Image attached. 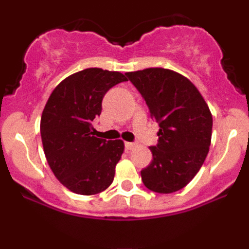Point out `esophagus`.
<instances>
[{"instance_id":"34e87169","label":"esophagus","mask_w":249,"mask_h":249,"mask_svg":"<svg viewBox=\"0 0 249 249\" xmlns=\"http://www.w3.org/2000/svg\"><path fill=\"white\" fill-rule=\"evenodd\" d=\"M136 146H137V144H134V142H125V148H126V150H133Z\"/></svg>"}]
</instances>
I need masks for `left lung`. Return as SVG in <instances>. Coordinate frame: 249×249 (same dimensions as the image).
I'll return each instance as SVG.
<instances>
[{
  "instance_id": "1",
  "label": "left lung",
  "mask_w": 249,
  "mask_h": 249,
  "mask_svg": "<svg viewBox=\"0 0 249 249\" xmlns=\"http://www.w3.org/2000/svg\"><path fill=\"white\" fill-rule=\"evenodd\" d=\"M125 75L159 125L158 144L150 147L153 160L141 172L142 182L153 192H177L207 157L213 125L208 105L190 79L172 70L148 68Z\"/></svg>"
}]
</instances>
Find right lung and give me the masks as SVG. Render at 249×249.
<instances>
[{
	"mask_svg": "<svg viewBox=\"0 0 249 249\" xmlns=\"http://www.w3.org/2000/svg\"><path fill=\"white\" fill-rule=\"evenodd\" d=\"M126 81L117 71L90 68L59 83L45 104L41 117L45 158L71 192L92 196L112 184L124 142L97 138L92 122L101 115L105 93Z\"/></svg>",
	"mask_w": 249,
	"mask_h": 249,
	"instance_id": "1",
	"label": "right lung"
}]
</instances>
